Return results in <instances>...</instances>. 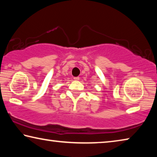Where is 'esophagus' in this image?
Segmentation results:
<instances>
[{"instance_id": "34e87169", "label": "esophagus", "mask_w": 157, "mask_h": 157, "mask_svg": "<svg viewBox=\"0 0 157 157\" xmlns=\"http://www.w3.org/2000/svg\"><path fill=\"white\" fill-rule=\"evenodd\" d=\"M73 79H75V80H76V81H78L79 79V77H75V78H74Z\"/></svg>"}]
</instances>
